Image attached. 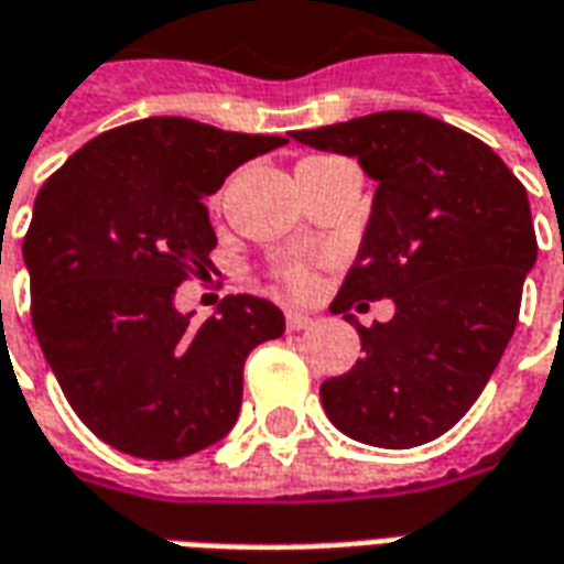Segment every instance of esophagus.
Here are the masks:
<instances>
[{
    "label": "esophagus",
    "mask_w": 564,
    "mask_h": 564,
    "mask_svg": "<svg viewBox=\"0 0 564 564\" xmlns=\"http://www.w3.org/2000/svg\"><path fill=\"white\" fill-rule=\"evenodd\" d=\"M307 326H314V319L302 314V311H286V329L290 332H302Z\"/></svg>",
    "instance_id": "34e87169"
}]
</instances>
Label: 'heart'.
Here are the masks:
<instances>
[{
  "label": "heart",
  "mask_w": 564,
  "mask_h": 564,
  "mask_svg": "<svg viewBox=\"0 0 564 564\" xmlns=\"http://www.w3.org/2000/svg\"><path fill=\"white\" fill-rule=\"evenodd\" d=\"M214 205H220V196L214 198ZM278 283H281L286 293L302 295L311 290V283H314V274L307 265H299V262H290V265H281L278 269Z\"/></svg>",
  "instance_id": "1"
}]
</instances>
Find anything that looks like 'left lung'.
<instances>
[{"label": "left lung", "instance_id": "8db88e82", "mask_svg": "<svg viewBox=\"0 0 564 564\" xmlns=\"http://www.w3.org/2000/svg\"><path fill=\"white\" fill-rule=\"evenodd\" d=\"M356 156L378 181L354 269L332 314L392 299L390 323L359 326L366 356L319 387L344 435L408 449L435 441L477 402L517 329L538 259L525 186L496 150L420 111H378L290 132Z\"/></svg>", "mask_w": 564, "mask_h": 564}]
</instances>
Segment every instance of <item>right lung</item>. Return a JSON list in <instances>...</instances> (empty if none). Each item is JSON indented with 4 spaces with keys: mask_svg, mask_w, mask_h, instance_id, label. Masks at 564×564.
<instances>
[{
    "mask_svg": "<svg viewBox=\"0 0 564 564\" xmlns=\"http://www.w3.org/2000/svg\"><path fill=\"white\" fill-rule=\"evenodd\" d=\"M281 144L148 117L87 141L39 189L23 238L32 329L75 414L120 453L181 459L220 441L247 354L283 335L259 295H226L202 326L174 307L181 283L214 269L205 196Z\"/></svg>",
    "mask_w": 564,
    "mask_h": 564,
    "instance_id": "right-lung-1",
    "label": "right lung"
}]
</instances>
